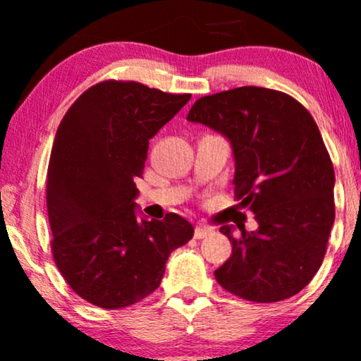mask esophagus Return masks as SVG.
I'll use <instances>...</instances> for the list:
<instances>
[{"mask_svg": "<svg viewBox=\"0 0 361 361\" xmlns=\"http://www.w3.org/2000/svg\"><path fill=\"white\" fill-rule=\"evenodd\" d=\"M210 233H212V229L204 226V224H197V226H195V239H204Z\"/></svg>", "mask_w": 361, "mask_h": 361, "instance_id": "esophagus-1", "label": "esophagus"}]
</instances>
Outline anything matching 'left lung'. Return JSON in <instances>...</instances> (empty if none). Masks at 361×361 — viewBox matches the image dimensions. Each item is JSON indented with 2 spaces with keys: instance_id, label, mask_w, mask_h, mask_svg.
<instances>
[{
  "instance_id": "left-lung-1",
  "label": "left lung",
  "mask_w": 361,
  "mask_h": 361,
  "mask_svg": "<svg viewBox=\"0 0 361 361\" xmlns=\"http://www.w3.org/2000/svg\"><path fill=\"white\" fill-rule=\"evenodd\" d=\"M190 122L205 123L234 149V195L259 227L234 238L219 285L271 304L299 293L324 259L334 222V168L317 123L283 91L241 86L198 98Z\"/></svg>"
}]
</instances>
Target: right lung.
Masks as SVG:
<instances>
[{
  "instance_id": "1",
  "label": "right lung",
  "mask_w": 361,
  "mask_h": 361,
  "mask_svg": "<svg viewBox=\"0 0 361 361\" xmlns=\"http://www.w3.org/2000/svg\"><path fill=\"white\" fill-rule=\"evenodd\" d=\"M137 81L93 85L62 117L47 168L52 258L66 283L102 309H122L159 287L173 250L193 238L176 214L140 221L134 198L149 139L188 103Z\"/></svg>"
}]
</instances>
